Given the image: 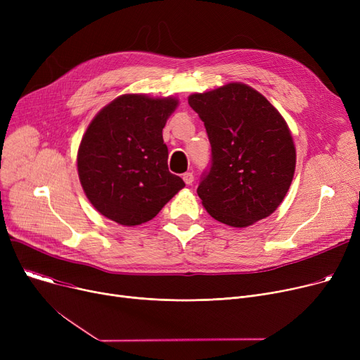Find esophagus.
<instances>
[{"mask_svg":"<svg viewBox=\"0 0 360 360\" xmlns=\"http://www.w3.org/2000/svg\"><path fill=\"white\" fill-rule=\"evenodd\" d=\"M182 179H184V182H185L186 185H191V184L194 182V175H193L191 172H185V174L182 175Z\"/></svg>","mask_w":360,"mask_h":360,"instance_id":"obj_1","label":"esophagus"}]
</instances>
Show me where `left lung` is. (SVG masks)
Listing matches in <instances>:
<instances>
[{
  "instance_id": "1",
  "label": "left lung",
  "mask_w": 360,
  "mask_h": 360,
  "mask_svg": "<svg viewBox=\"0 0 360 360\" xmlns=\"http://www.w3.org/2000/svg\"><path fill=\"white\" fill-rule=\"evenodd\" d=\"M188 103L212 146V165L197 188L204 209L233 228L269 217L295 174L296 151L286 121L261 93L242 83L194 93Z\"/></svg>"
}]
</instances>
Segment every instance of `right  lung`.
<instances>
[{
    "label": "right lung",
    "mask_w": 360,
    "mask_h": 360,
    "mask_svg": "<svg viewBox=\"0 0 360 360\" xmlns=\"http://www.w3.org/2000/svg\"><path fill=\"white\" fill-rule=\"evenodd\" d=\"M176 106L174 98L122 94L93 118L77 169L86 197L101 214L124 226L141 224L185 186L169 172L162 136Z\"/></svg>",
    "instance_id": "1"
}]
</instances>
